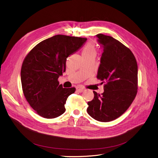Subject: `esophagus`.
I'll return each mask as SVG.
<instances>
[{
    "label": "esophagus",
    "instance_id": "esophagus-1",
    "mask_svg": "<svg viewBox=\"0 0 158 158\" xmlns=\"http://www.w3.org/2000/svg\"><path fill=\"white\" fill-rule=\"evenodd\" d=\"M77 90L78 92H83V91H85V89L84 88H83L81 87H77Z\"/></svg>",
    "mask_w": 158,
    "mask_h": 158
}]
</instances>
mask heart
<instances>
[{
    "mask_svg": "<svg viewBox=\"0 0 158 158\" xmlns=\"http://www.w3.org/2000/svg\"><path fill=\"white\" fill-rule=\"evenodd\" d=\"M96 54V46L94 42L90 41L87 43L81 51L83 57H95Z\"/></svg>",
    "mask_w": 158,
    "mask_h": 158,
    "instance_id": "heart-1",
    "label": "heart"
}]
</instances>
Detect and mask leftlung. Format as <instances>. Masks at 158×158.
Wrapping results in <instances>:
<instances>
[{"mask_svg":"<svg viewBox=\"0 0 158 158\" xmlns=\"http://www.w3.org/2000/svg\"><path fill=\"white\" fill-rule=\"evenodd\" d=\"M103 46L97 78L104 84V92L88 102L89 115L100 122H110L122 115L130 106L138 91V66L135 55L114 38L96 35Z\"/></svg>","mask_w":158,"mask_h":158,"instance_id":"1","label":"left lung"}]
</instances>
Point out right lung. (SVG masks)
Instances as JSON below:
<instances>
[{
    "label": "right lung",
    "instance_id": "obj_1",
    "mask_svg": "<svg viewBox=\"0 0 158 158\" xmlns=\"http://www.w3.org/2000/svg\"><path fill=\"white\" fill-rule=\"evenodd\" d=\"M86 40L85 38L56 35L38 43L26 55L21 69L22 90L37 114L54 118L66 111L64 105L76 89L63 88L58 78L66 71L68 57Z\"/></svg>",
    "mask_w": 158,
    "mask_h": 158
}]
</instances>
